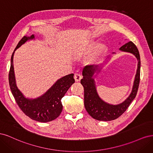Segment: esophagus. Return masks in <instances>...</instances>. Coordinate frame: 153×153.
<instances>
[{
	"label": "esophagus",
	"instance_id": "obj_1",
	"mask_svg": "<svg viewBox=\"0 0 153 153\" xmlns=\"http://www.w3.org/2000/svg\"><path fill=\"white\" fill-rule=\"evenodd\" d=\"M74 78H75V80L76 82H79L81 78H82V76L80 74L78 73H75V76H74Z\"/></svg>",
	"mask_w": 153,
	"mask_h": 153
}]
</instances>
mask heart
<instances>
[{
  "mask_svg": "<svg viewBox=\"0 0 153 153\" xmlns=\"http://www.w3.org/2000/svg\"><path fill=\"white\" fill-rule=\"evenodd\" d=\"M92 48V45H90L89 48H88V50H90ZM105 51H106V47H105V46H103V45L99 46V47L97 48V49H96V52L92 54L91 55L89 60H88V62H89L91 64L97 61V58H98V55L101 54V53H104Z\"/></svg>",
  "mask_w": 153,
  "mask_h": 153,
  "instance_id": "obj_1",
  "label": "heart"
}]
</instances>
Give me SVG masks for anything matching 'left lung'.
Returning <instances> with one entry per match:
<instances>
[{"mask_svg": "<svg viewBox=\"0 0 153 153\" xmlns=\"http://www.w3.org/2000/svg\"><path fill=\"white\" fill-rule=\"evenodd\" d=\"M120 50L124 52L132 53L135 55L138 61L132 92L123 103L117 105H109L104 102L99 98L96 91L94 81L93 78H92L98 66L87 65L83 69V78L81 79L80 82L84 87L85 108L88 114L92 118L98 121H108L117 119L127 110L137 94L140 76V57L139 52L136 45L131 41H129L122 46Z\"/></svg>", "mask_w": 153, "mask_h": 153, "instance_id": "obj_1", "label": "left lung"}]
</instances>
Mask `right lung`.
Returning a JSON list of instances; mask_svg holds the SVG:
<instances>
[{"label":"right lung","mask_w":153,"mask_h":153,"mask_svg":"<svg viewBox=\"0 0 153 153\" xmlns=\"http://www.w3.org/2000/svg\"><path fill=\"white\" fill-rule=\"evenodd\" d=\"M34 38L24 36L19 41L12 54L11 66L9 72V84L12 94L17 105L27 116L35 121L47 123L58 117L62 110L61 99L69 88L75 82L73 74H69L58 80L56 83L40 98L35 100H28L24 98L21 92L18 89L15 84L13 68V55L15 51L26 41Z\"/></svg>","instance_id":"obj_1"}]
</instances>
